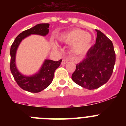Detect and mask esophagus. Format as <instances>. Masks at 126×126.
Masks as SVG:
<instances>
[{"mask_svg":"<svg viewBox=\"0 0 126 126\" xmlns=\"http://www.w3.org/2000/svg\"><path fill=\"white\" fill-rule=\"evenodd\" d=\"M69 60L68 59H63L62 61V62H61V64H62V65H64V64H66L67 62H68Z\"/></svg>","mask_w":126,"mask_h":126,"instance_id":"esophagus-1","label":"esophagus"}]
</instances>
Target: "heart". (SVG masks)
Wrapping results in <instances>:
<instances>
[{
    "label": "heart",
    "instance_id": "b5f03b06",
    "mask_svg": "<svg viewBox=\"0 0 126 126\" xmlns=\"http://www.w3.org/2000/svg\"><path fill=\"white\" fill-rule=\"evenodd\" d=\"M62 42L71 44V50L76 55L84 54L89 50L92 42V37L89 33L81 29H73L62 34L59 37Z\"/></svg>",
    "mask_w": 126,
    "mask_h": 126
}]
</instances>
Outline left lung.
Returning a JSON list of instances; mask_svg holds the SVG:
<instances>
[{"mask_svg": "<svg viewBox=\"0 0 126 126\" xmlns=\"http://www.w3.org/2000/svg\"><path fill=\"white\" fill-rule=\"evenodd\" d=\"M96 43L90 48L86 57L72 74L77 84L88 90L98 88L110 78L115 62V53L112 41L100 30Z\"/></svg>", "mask_w": 126, "mask_h": 126, "instance_id": "left-lung-1", "label": "left lung"}]
</instances>
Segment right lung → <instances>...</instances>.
<instances>
[{"label":"right lung","mask_w":126,"mask_h":126,"mask_svg":"<svg viewBox=\"0 0 126 126\" xmlns=\"http://www.w3.org/2000/svg\"><path fill=\"white\" fill-rule=\"evenodd\" d=\"M48 23H42L34 26L32 28L26 30L20 33L11 45L10 54V69L17 84L23 90L32 93H38L41 92L52 83L53 78L54 72L58 68L62 62V59L59 61H53L51 60H46L43 63L40 71L33 76H24L20 74L17 71L15 64L16 52L22 40L32 34H40L45 36L49 32Z\"/></svg>","instance_id":"right-lung-1"}]
</instances>
